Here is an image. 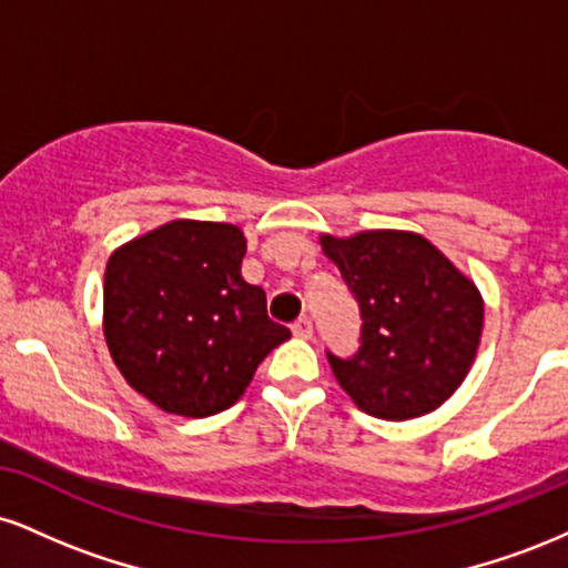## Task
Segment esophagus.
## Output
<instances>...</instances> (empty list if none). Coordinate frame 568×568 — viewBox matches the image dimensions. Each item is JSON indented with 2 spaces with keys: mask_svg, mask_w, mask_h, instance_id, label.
<instances>
[{
  "mask_svg": "<svg viewBox=\"0 0 568 568\" xmlns=\"http://www.w3.org/2000/svg\"><path fill=\"white\" fill-rule=\"evenodd\" d=\"M291 331L296 338H312V321L310 317H302V321H296L291 325Z\"/></svg>",
  "mask_w": 568,
  "mask_h": 568,
  "instance_id": "1",
  "label": "esophagus"
}]
</instances>
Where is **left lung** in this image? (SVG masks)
Returning a JSON list of instances; mask_svg holds the SVG:
<instances>
[{"mask_svg":"<svg viewBox=\"0 0 568 568\" xmlns=\"http://www.w3.org/2000/svg\"><path fill=\"white\" fill-rule=\"evenodd\" d=\"M321 247L361 304V349L328 355L338 387L376 419L435 410L470 374L484 334V296L473 277L427 237L366 230Z\"/></svg>","mask_w":568,"mask_h":568,"instance_id":"1","label":"left lung"}]
</instances>
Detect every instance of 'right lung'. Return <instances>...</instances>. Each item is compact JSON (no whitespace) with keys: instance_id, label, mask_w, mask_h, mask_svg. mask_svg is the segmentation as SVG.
<instances>
[{"instance_id":"right-lung-1","label":"right lung","mask_w":568,"mask_h":568,"mask_svg":"<svg viewBox=\"0 0 568 568\" xmlns=\"http://www.w3.org/2000/svg\"><path fill=\"white\" fill-rule=\"evenodd\" d=\"M240 226L175 219L109 256L103 336L135 393L175 416L234 406L258 363L291 338L266 296L240 275Z\"/></svg>"}]
</instances>
